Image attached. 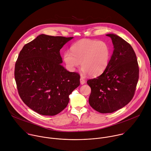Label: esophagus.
I'll return each instance as SVG.
<instances>
[{"mask_svg": "<svg viewBox=\"0 0 151 151\" xmlns=\"http://www.w3.org/2000/svg\"><path fill=\"white\" fill-rule=\"evenodd\" d=\"M80 83H81V85L84 84V83H85V79H83V78H81V79H80Z\"/></svg>", "mask_w": 151, "mask_h": 151, "instance_id": "esophagus-1", "label": "esophagus"}]
</instances>
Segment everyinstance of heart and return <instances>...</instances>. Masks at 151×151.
Listing matches in <instances>:
<instances>
[{"label": "heart", "mask_w": 151, "mask_h": 151, "mask_svg": "<svg viewBox=\"0 0 151 151\" xmlns=\"http://www.w3.org/2000/svg\"><path fill=\"white\" fill-rule=\"evenodd\" d=\"M111 57V49L104 41L82 39L71 47V52L66 51L63 55L67 69L71 72L80 65L83 75L93 77L103 73L108 67Z\"/></svg>", "instance_id": "heart-1"}]
</instances>
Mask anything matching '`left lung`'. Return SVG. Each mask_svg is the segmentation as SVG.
<instances>
[{
	"label": "left lung",
	"mask_w": 151,
	"mask_h": 151,
	"mask_svg": "<svg viewBox=\"0 0 151 151\" xmlns=\"http://www.w3.org/2000/svg\"><path fill=\"white\" fill-rule=\"evenodd\" d=\"M114 51L105 72L87 81L91 93L90 106L101 113H112L127 105L133 99L139 79V66L132 46L119 36L109 33Z\"/></svg>",
	"instance_id": "1"
}]
</instances>
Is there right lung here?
Instances as JSON below:
<instances>
[{"mask_svg": "<svg viewBox=\"0 0 151 151\" xmlns=\"http://www.w3.org/2000/svg\"><path fill=\"white\" fill-rule=\"evenodd\" d=\"M73 38L42 34L19 52L14 73L19 96L40 115L54 116L61 112L80 84L79 74L69 72L60 64V51Z\"/></svg>", "mask_w": 151, "mask_h": 151, "instance_id": "obj_1", "label": "right lung"}]
</instances>
